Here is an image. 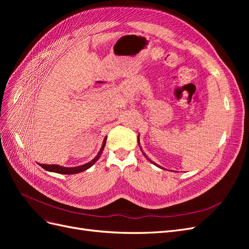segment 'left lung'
<instances>
[{
    "label": "left lung",
    "instance_id": "8db88e82",
    "mask_svg": "<svg viewBox=\"0 0 249 249\" xmlns=\"http://www.w3.org/2000/svg\"><path fill=\"white\" fill-rule=\"evenodd\" d=\"M138 144H139V142H138ZM139 146H140V144H139ZM145 157H146V156H145ZM148 160H149V159H148ZM149 161H150V160H149ZM150 162H152V161H150ZM152 163H154V162H152ZM154 164H155V163H154ZM155 165H156V164H155ZM162 169H163V168H162Z\"/></svg>",
    "mask_w": 249,
    "mask_h": 249
}]
</instances>
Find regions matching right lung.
Returning a JSON list of instances; mask_svg holds the SVG:
<instances>
[{"label":"right lung","instance_id":"right-lung-1","mask_svg":"<svg viewBox=\"0 0 249 249\" xmlns=\"http://www.w3.org/2000/svg\"><path fill=\"white\" fill-rule=\"evenodd\" d=\"M106 140H107V137L104 139L103 141V145L100 149L99 154L96 155V157L94 158L93 160H91L90 162L84 164V165H81V166H77V167H63V166H60V165H54V164H39L40 166L46 169L48 171H52V172H56V173H61V175H73V173H79V172H82V171H85L87 170L88 168H90L92 166V165L100 159V157L103 153V150L105 148V145H106Z\"/></svg>","mask_w":249,"mask_h":249}]
</instances>
